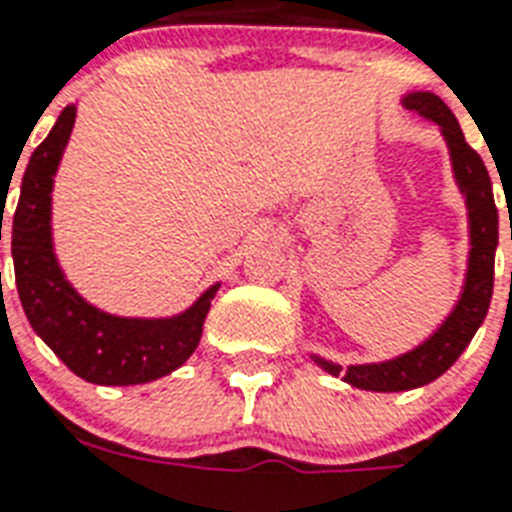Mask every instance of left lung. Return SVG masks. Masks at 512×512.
<instances>
[{
	"instance_id": "obj_1",
	"label": "left lung",
	"mask_w": 512,
	"mask_h": 512,
	"mask_svg": "<svg viewBox=\"0 0 512 512\" xmlns=\"http://www.w3.org/2000/svg\"><path fill=\"white\" fill-rule=\"evenodd\" d=\"M401 103L409 111L425 116L441 127V135H444L449 156H452L454 180L460 185L465 204H468L470 255L460 300L454 305V311L446 316L444 324L422 345L412 348L404 356L390 358V361L356 364L348 366V369H342L340 364H332V361H324L321 356H313V361L324 372L342 377L353 388L374 390V393L422 388V385L438 380L460 358V353L468 348L478 327L484 324L489 303H492L494 249L500 241V215H497V204H494L492 177L486 172L484 159L465 143L460 122L454 119L449 106L433 92H409Z\"/></svg>"
}]
</instances>
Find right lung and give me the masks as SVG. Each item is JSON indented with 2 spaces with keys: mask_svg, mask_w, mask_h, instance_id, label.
<instances>
[{
  "mask_svg": "<svg viewBox=\"0 0 512 512\" xmlns=\"http://www.w3.org/2000/svg\"><path fill=\"white\" fill-rule=\"evenodd\" d=\"M76 106H66L50 135L34 148L12 217L15 284L28 324L63 364L95 385H140L175 372L201 340L212 297L204 292L170 319H124L90 305L63 276L52 249V183L74 130Z\"/></svg>",
  "mask_w": 512,
  "mask_h": 512,
  "instance_id": "obj_1",
  "label": "right lung"
}]
</instances>
